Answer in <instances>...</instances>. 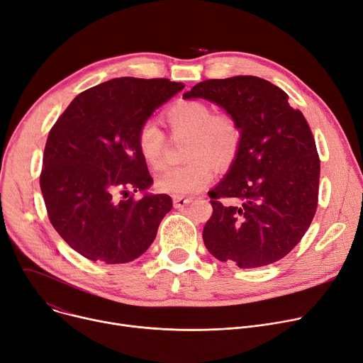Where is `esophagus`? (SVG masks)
Returning <instances> with one entry per match:
<instances>
[{
  "label": "esophagus",
  "mask_w": 363,
  "mask_h": 363,
  "mask_svg": "<svg viewBox=\"0 0 363 363\" xmlns=\"http://www.w3.org/2000/svg\"><path fill=\"white\" fill-rule=\"evenodd\" d=\"M193 201V199H189V197H174V207L175 208H181V207H184V206H186V204H189Z\"/></svg>",
  "instance_id": "esophagus-1"
}]
</instances>
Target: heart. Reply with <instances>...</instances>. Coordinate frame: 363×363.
<instances>
[{
    "label": "heart",
    "mask_w": 363,
    "mask_h": 363,
    "mask_svg": "<svg viewBox=\"0 0 363 363\" xmlns=\"http://www.w3.org/2000/svg\"><path fill=\"white\" fill-rule=\"evenodd\" d=\"M172 135H188L184 164L166 167L156 178L163 193L178 197L193 196L204 189L215 177V164L231 166L241 147V128L230 113H213L199 100H179L164 114ZM137 148L152 169L163 163L166 135L156 122L145 121L137 132Z\"/></svg>",
    "instance_id": "obj_1"
}]
</instances>
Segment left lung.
<instances>
[{
	"mask_svg": "<svg viewBox=\"0 0 363 363\" xmlns=\"http://www.w3.org/2000/svg\"><path fill=\"white\" fill-rule=\"evenodd\" d=\"M182 97L220 106L241 128L235 162L208 191L213 213L203 230L206 249L242 269L287 256L318 206L320 162L303 113L281 88L257 76L203 81Z\"/></svg>",
	"mask_w": 363,
	"mask_h": 363,
	"instance_id": "8db88e82",
	"label": "left lung"
}]
</instances>
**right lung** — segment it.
<instances>
[{"label": "right lung", "instance_id": "add662e5", "mask_svg": "<svg viewBox=\"0 0 363 363\" xmlns=\"http://www.w3.org/2000/svg\"><path fill=\"white\" fill-rule=\"evenodd\" d=\"M184 84L116 78L74 97L51 128L40 185L54 230L84 257L108 264L140 257L170 212L167 194L137 148L138 128Z\"/></svg>", "mask_w": 363, "mask_h": 363}]
</instances>
